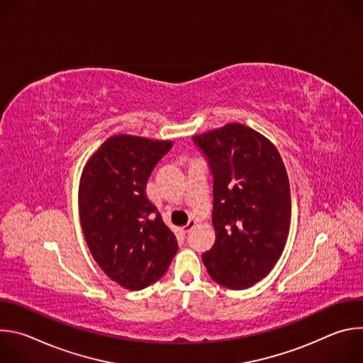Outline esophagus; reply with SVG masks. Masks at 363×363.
<instances>
[{"label":"esophagus","instance_id":"34e87169","mask_svg":"<svg viewBox=\"0 0 363 363\" xmlns=\"http://www.w3.org/2000/svg\"><path fill=\"white\" fill-rule=\"evenodd\" d=\"M195 224H196V221H195V220H189V221H188V224H186L185 227H182V233H184V234H186L189 230H192V228L195 227Z\"/></svg>","mask_w":363,"mask_h":363}]
</instances>
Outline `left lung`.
Segmentation results:
<instances>
[{
  "mask_svg": "<svg viewBox=\"0 0 363 363\" xmlns=\"http://www.w3.org/2000/svg\"><path fill=\"white\" fill-rule=\"evenodd\" d=\"M213 175L217 240L202 262L228 289L251 287L280 258L290 228L291 199L284 164L263 135L230 123L192 138Z\"/></svg>",
  "mask_w": 363,
  "mask_h": 363,
  "instance_id": "8db88e82",
  "label": "left lung"
}]
</instances>
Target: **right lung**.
<instances>
[{"label":"right lung","mask_w":363,"mask_h":363,"mask_svg":"<svg viewBox=\"0 0 363 363\" xmlns=\"http://www.w3.org/2000/svg\"><path fill=\"white\" fill-rule=\"evenodd\" d=\"M172 142L118 135L84 167L79 211L99 267L129 290L158 281L178 251L175 234L147 195L146 182Z\"/></svg>","instance_id":"add662e5"}]
</instances>
